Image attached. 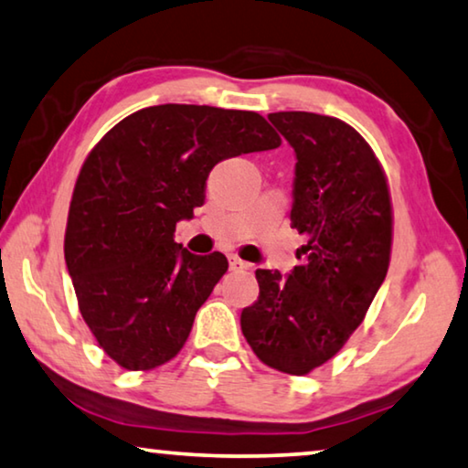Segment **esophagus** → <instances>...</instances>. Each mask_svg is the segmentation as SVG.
I'll return each mask as SVG.
<instances>
[{
    "label": "esophagus",
    "mask_w": 468,
    "mask_h": 468,
    "mask_svg": "<svg viewBox=\"0 0 468 468\" xmlns=\"http://www.w3.org/2000/svg\"><path fill=\"white\" fill-rule=\"evenodd\" d=\"M228 263H229V270H244V271L253 270V265L247 263V261H242L239 255H229L228 257Z\"/></svg>",
    "instance_id": "1"
}]
</instances>
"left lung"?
Listing matches in <instances>:
<instances>
[{
	"label": "left lung",
	"mask_w": 468,
	"mask_h": 468,
	"mask_svg": "<svg viewBox=\"0 0 468 468\" xmlns=\"http://www.w3.org/2000/svg\"><path fill=\"white\" fill-rule=\"evenodd\" d=\"M294 148L291 226L307 242L289 276L257 270L259 299L242 309L255 356L286 375L326 364L362 324L389 270L393 211L385 171L362 135L341 119L271 112Z\"/></svg>",
	"instance_id": "8db88e82"
}]
</instances>
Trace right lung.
Listing matches in <instances>:
<instances>
[{
  "instance_id": "right-lung-1",
  "label": "right lung",
  "mask_w": 468,
  "mask_h": 468,
  "mask_svg": "<svg viewBox=\"0 0 468 468\" xmlns=\"http://www.w3.org/2000/svg\"><path fill=\"white\" fill-rule=\"evenodd\" d=\"M280 142L257 112L161 104L93 146L70 200L64 259L85 324L121 368L176 357L228 271L221 253L192 255L174 240L177 221L205 203L211 169Z\"/></svg>"
}]
</instances>
